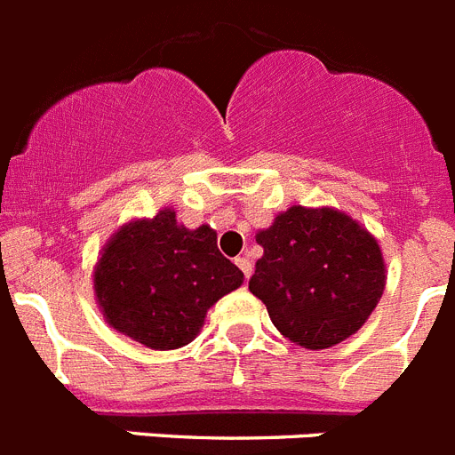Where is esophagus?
<instances>
[{
	"instance_id": "esophagus-1",
	"label": "esophagus",
	"mask_w": 455,
	"mask_h": 455,
	"mask_svg": "<svg viewBox=\"0 0 455 455\" xmlns=\"http://www.w3.org/2000/svg\"><path fill=\"white\" fill-rule=\"evenodd\" d=\"M235 266H238L240 270H243L244 279H250L251 270H254V266H251V260L247 259V256H238V259H235Z\"/></svg>"
}]
</instances>
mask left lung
<instances>
[{
	"label": "left lung",
	"mask_w": 455,
	"mask_h": 455,
	"mask_svg": "<svg viewBox=\"0 0 455 455\" xmlns=\"http://www.w3.org/2000/svg\"><path fill=\"white\" fill-rule=\"evenodd\" d=\"M263 256L250 291L288 341L323 350L369 321L387 283L382 250L366 227L331 205H291L256 233Z\"/></svg>",
	"instance_id": "left-lung-1"
}]
</instances>
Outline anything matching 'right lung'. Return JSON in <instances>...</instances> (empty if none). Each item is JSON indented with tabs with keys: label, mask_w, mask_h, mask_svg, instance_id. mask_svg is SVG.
I'll use <instances>...</instances> for the list:
<instances>
[{
	"label": "right lung",
	"mask_w": 455,
	"mask_h": 455,
	"mask_svg": "<svg viewBox=\"0 0 455 455\" xmlns=\"http://www.w3.org/2000/svg\"><path fill=\"white\" fill-rule=\"evenodd\" d=\"M243 279L208 224L188 228L173 208H162L112 233L93 267V295L118 334L151 350H176L195 341L208 309Z\"/></svg>",
	"instance_id": "1"
}]
</instances>
